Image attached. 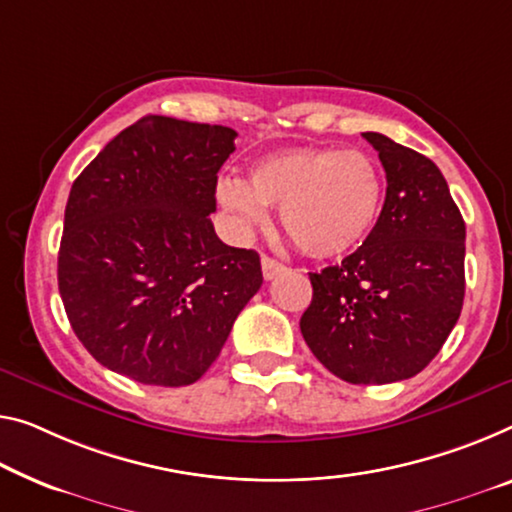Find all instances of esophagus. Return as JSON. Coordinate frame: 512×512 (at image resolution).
<instances>
[{
  "mask_svg": "<svg viewBox=\"0 0 512 512\" xmlns=\"http://www.w3.org/2000/svg\"><path fill=\"white\" fill-rule=\"evenodd\" d=\"M261 267H263V277L270 281L277 277V274H281L286 267H283V263H279L277 258H270V256H263L261 258Z\"/></svg>",
  "mask_w": 512,
  "mask_h": 512,
  "instance_id": "34e87169",
  "label": "esophagus"
}]
</instances>
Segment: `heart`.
<instances>
[{
    "label": "heart",
    "mask_w": 512,
    "mask_h": 512,
    "mask_svg": "<svg viewBox=\"0 0 512 512\" xmlns=\"http://www.w3.org/2000/svg\"><path fill=\"white\" fill-rule=\"evenodd\" d=\"M217 199L242 224L279 208L281 231L302 254L332 261L357 251L375 231L384 201L377 157L359 148L300 146L251 164L247 185L222 180Z\"/></svg>",
    "instance_id": "b5f03b06"
}]
</instances>
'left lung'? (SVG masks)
<instances>
[{"label":"left lung","instance_id":"left-lung-1","mask_svg":"<svg viewBox=\"0 0 512 512\" xmlns=\"http://www.w3.org/2000/svg\"><path fill=\"white\" fill-rule=\"evenodd\" d=\"M387 174L375 231L341 265L311 272L300 329L313 355L350 384H389L426 368L465 300V219L437 164L364 132Z\"/></svg>","mask_w":512,"mask_h":512}]
</instances>
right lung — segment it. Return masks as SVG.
Segmentation results:
<instances>
[{"label": "right lung", "instance_id": "add662e5", "mask_svg": "<svg viewBox=\"0 0 512 512\" xmlns=\"http://www.w3.org/2000/svg\"><path fill=\"white\" fill-rule=\"evenodd\" d=\"M235 137L144 116L73 183L59 293L73 332L109 371L155 387L196 382L261 288L256 251L224 245L210 222Z\"/></svg>", "mask_w": 512, "mask_h": 512}]
</instances>
